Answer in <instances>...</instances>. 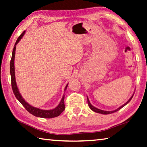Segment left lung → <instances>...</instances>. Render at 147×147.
<instances>
[{
    "mask_svg": "<svg viewBox=\"0 0 147 147\" xmlns=\"http://www.w3.org/2000/svg\"><path fill=\"white\" fill-rule=\"evenodd\" d=\"M133 96H134V95H132V96H131V98H130V99H129V100H128L127 102L125 103L124 104V105H123L122 106L120 107H119L118 109H117L116 110H114V111H105L100 110V109H97V108L94 107V106H92V105H91V104H90V101H89V99H88V98H87V103H88V105H89V107H90V109H91L92 111H94V112H96V113H100V114H112V113H115V112H116V111H118L120 110V109H121L122 107H123L124 106L126 105L128 103H129L130 100H131V99H132V97H133Z\"/></svg>",
    "mask_w": 147,
    "mask_h": 147,
    "instance_id": "obj_1",
    "label": "left lung"
}]
</instances>
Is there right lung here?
Listing matches in <instances>:
<instances>
[{
  "mask_svg": "<svg viewBox=\"0 0 147 147\" xmlns=\"http://www.w3.org/2000/svg\"><path fill=\"white\" fill-rule=\"evenodd\" d=\"M24 33H25V31H24L19 36H18L17 41H16V43L14 46V48H13V50L11 59V62H10V74H11V87H12L13 93H14L16 98H17V99L21 103V104L24 107V108L26 109V110H27L29 113L33 114V116H36V117H40V118H55V117H57L65 110V104H64V102H63V101H64L65 95L63 96L62 100H61L59 105H58L55 109H53L52 110H42V109L32 107L31 105H29V104H28L23 99L22 96L20 95L19 91H18V89L17 86V84H16V81H15L14 60H15V56L16 45H17L18 42L20 41V40L22 38V36H24ZM67 85H68V84L66 85V87L65 88V90H66L67 87Z\"/></svg>",
  "mask_w": 147,
  "mask_h": 147,
  "instance_id": "1",
  "label": "right lung"
}]
</instances>
